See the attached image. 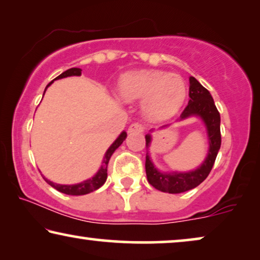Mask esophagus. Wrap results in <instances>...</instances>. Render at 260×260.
Returning <instances> with one entry per match:
<instances>
[{
    "label": "esophagus",
    "mask_w": 260,
    "mask_h": 260,
    "mask_svg": "<svg viewBox=\"0 0 260 260\" xmlns=\"http://www.w3.org/2000/svg\"><path fill=\"white\" fill-rule=\"evenodd\" d=\"M145 131V126L142 123L139 122H134L128 127V132L129 133H142Z\"/></svg>",
    "instance_id": "esophagus-1"
}]
</instances>
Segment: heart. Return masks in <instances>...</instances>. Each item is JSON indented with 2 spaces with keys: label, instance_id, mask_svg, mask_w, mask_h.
Here are the masks:
<instances>
[{
  "label": "heart",
  "instance_id": "obj_1",
  "mask_svg": "<svg viewBox=\"0 0 260 260\" xmlns=\"http://www.w3.org/2000/svg\"><path fill=\"white\" fill-rule=\"evenodd\" d=\"M118 94L125 101H141L145 115L162 120L175 114L184 104L186 85L180 76L162 71H132L121 75Z\"/></svg>",
  "mask_w": 260,
  "mask_h": 260
}]
</instances>
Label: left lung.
<instances>
[{"mask_svg": "<svg viewBox=\"0 0 260 260\" xmlns=\"http://www.w3.org/2000/svg\"><path fill=\"white\" fill-rule=\"evenodd\" d=\"M189 101L180 114L179 120H185L189 116H199L206 126L208 138V152L206 159L197 170L189 172H160L151 161L149 154H146V175L147 180L153 187L161 192L182 193L197 187L207 178L212 167L214 165L215 158L220 149L221 134H220V114L215 107L213 99L208 90L196 78H189ZM168 125L162 126L165 128ZM153 131V129H152ZM146 146L149 147L152 137L146 135Z\"/></svg>", "mask_w": 260, "mask_h": 260, "instance_id": "obj_1", "label": "left lung"}]
</instances>
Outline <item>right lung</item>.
Masks as SVG:
<instances>
[{
	"label": "right lung",
	"instance_id": "right-lung-1",
	"mask_svg": "<svg viewBox=\"0 0 260 260\" xmlns=\"http://www.w3.org/2000/svg\"><path fill=\"white\" fill-rule=\"evenodd\" d=\"M80 75H81V69L71 68V69H68V71L62 73V74L58 75L57 78H55L54 80L63 79V78H67V76H80ZM54 80L47 85L46 89L48 88L50 85H52V83L54 82ZM46 89H45V92H46ZM126 138H127V133L126 132H122V133L118 137V139H116V140L111 145V147L107 149V152H106L105 158H104V160H102V166L100 167V170L96 172V174H95L93 178L88 179V180H85V181L79 182V184H74V185H61V184H55V182L48 180V179H46L45 177H43V179H45V180L48 182L52 187L57 189L58 192L64 193V194H68V196L88 194V193L95 191V189L100 188L101 186L106 182V179H107V165H108L109 159H111L113 153L115 152V149L118 148L123 141H125Z\"/></svg>",
	"mask_w": 260,
	"mask_h": 260
}]
</instances>
